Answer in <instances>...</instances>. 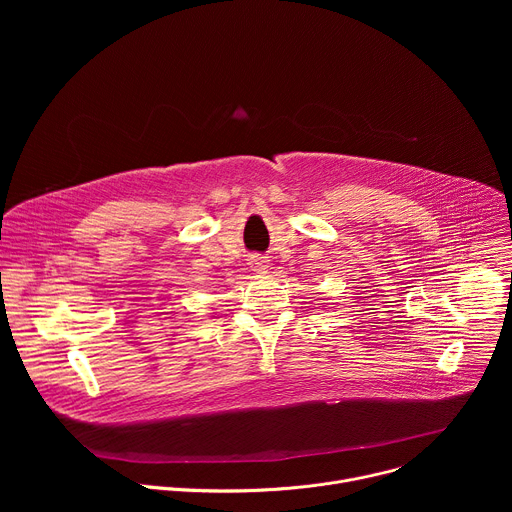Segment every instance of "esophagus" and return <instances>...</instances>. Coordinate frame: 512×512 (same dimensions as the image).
Listing matches in <instances>:
<instances>
[{"label": "esophagus", "instance_id": "1", "mask_svg": "<svg viewBox=\"0 0 512 512\" xmlns=\"http://www.w3.org/2000/svg\"><path fill=\"white\" fill-rule=\"evenodd\" d=\"M249 267L257 273H265L267 267H269V259L263 257V255H251L249 257Z\"/></svg>", "mask_w": 512, "mask_h": 512}]
</instances>
